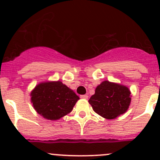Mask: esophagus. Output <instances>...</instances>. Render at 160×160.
Instances as JSON below:
<instances>
[{
	"label": "esophagus",
	"instance_id": "esophagus-1",
	"mask_svg": "<svg viewBox=\"0 0 160 160\" xmlns=\"http://www.w3.org/2000/svg\"><path fill=\"white\" fill-rule=\"evenodd\" d=\"M80 98H82V99H85V100H87V99H88V95H81V96H80Z\"/></svg>",
	"mask_w": 160,
	"mask_h": 160
}]
</instances>
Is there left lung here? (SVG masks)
I'll use <instances>...</instances> for the list:
<instances>
[{"label": "left lung", "mask_w": 160, "mask_h": 160, "mask_svg": "<svg viewBox=\"0 0 160 160\" xmlns=\"http://www.w3.org/2000/svg\"><path fill=\"white\" fill-rule=\"evenodd\" d=\"M128 87L108 80L101 82L88 101L93 110L106 119H114L128 111L131 104Z\"/></svg>", "instance_id": "obj_1"}]
</instances>
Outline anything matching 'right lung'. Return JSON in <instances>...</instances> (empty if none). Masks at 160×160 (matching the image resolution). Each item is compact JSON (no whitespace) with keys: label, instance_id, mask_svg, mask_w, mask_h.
<instances>
[{"label":"right lung","instance_id":"obj_1","mask_svg":"<svg viewBox=\"0 0 160 160\" xmlns=\"http://www.w3.org/2000/svg\"><path fill=\"white\" fill-rule=\"evenodd\" d=\"M34 109L45 119L57 121L71 112L80 98L60 80L41 82L31 91Z\"/></svg>","mask_w":160,"mask_h":160}]
</instances>
